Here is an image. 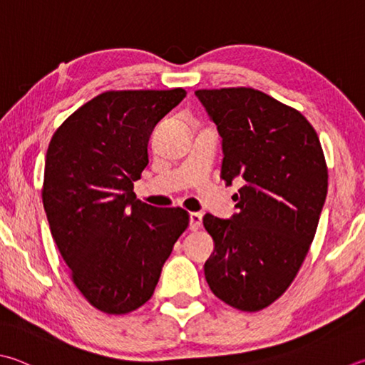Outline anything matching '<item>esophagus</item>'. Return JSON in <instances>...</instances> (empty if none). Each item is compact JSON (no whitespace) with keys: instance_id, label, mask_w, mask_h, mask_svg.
Segmentation results:
<instances>
[{"instance_id":"34e87169","label":"esophagus","mask_w":365,"mask_h":365,"mask_svg":"<svg viewBox=\"0 0 365 365\" xmlns=\"http://www.w3.org/2000/svg\"><path fill=\"white\" fill-rule=\"evenodd\" d=\"M201 223H202V214L200 212H191L190 214V230H200L201 228Z\"/></svg>"}]
</instances>
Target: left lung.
<instances>
[{"label": "left lung", "instance_id": "obj_1", "mask_svg": "<svg viewBox=\"0 0 365 365\" xmlns=\"http://www.w3.org/2000/svg\"><path fill=\"white\" fill-rule=\"evenodd\" d=\"M222 137L220 177L236 214H205L214 252L204 274L215 297L241 311L277 300L300 269L327 196L319 137L300 111L252 88L195 92Z\"/></svg>", "mask_w": 365, "mask_h": 365}]
</instances>
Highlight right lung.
Here are the masks:
<instances>
[{
	"instance_id": "obj_1",
	"label": "right lung",
	"mask_w": 365,
	"mask_h": 365,
	"mask_svg": "<svg viewBox=\"0 0 365 365\" xmlns=\"http://www.w3.org/2000/svg\"><path fill=\"white\" fill-rule=\"evenodd\" d=\"M187 92L110 91L78 108L52 135L43 204L52 237L88 302L125 314L155 292L190 218L137 200L155 125Z\"/></svg>"
}]
</instances>
